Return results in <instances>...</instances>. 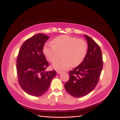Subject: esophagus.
Instances as JSON below:
<instances>
[{
  "mask_svg": "<svg viewBox=\"0 0 120 120\" xmlns=\"http://www.w3.org/2000/svg\"><path fill=\"white\" fill-rule=\"evenodd\" d=\"M57 71V73L58 74H60V73H61V71Z\"/></svg>",
  "mask_w": 120,
  "mask_h": 120,
  "instance_id": "esophagus-1",
  "label": "esophagus"
}]
</instances>
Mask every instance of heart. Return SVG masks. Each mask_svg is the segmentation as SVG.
Segmentation results:
<instances>
[{"instance_id": "1", "label": "heart", "mask_w": 120, "mask_h": 120, "mask_svg": "<svg viewBox=\"0 0 120 120\" xmlns=\"http://www.w3.org/2000/svg\"><path fill=\"white\" fill-rule=\"evenodd\" d=\"M87 50V44L84 40L64 35L53 39L52 45L45 44L43 52L46 59L52 63L56 62L60 57V54H62V59L53 66L55 69L62 70L71 65L72 67L79 65L86 56Z\"/></svg>"}]
</instances>
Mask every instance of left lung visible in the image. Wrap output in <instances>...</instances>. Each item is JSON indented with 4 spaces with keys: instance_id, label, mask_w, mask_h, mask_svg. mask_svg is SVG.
<instances>
[{
    "instance_id": "obj_1",
    "label": "left lung",
    "mask_w": 120,
    "mask_h": 120,
    "mask_svg": "<svg viewBox=\"0 0 120 120\" xmlns=\"http://www.w3.org/2000/svg\"><path fill=\"white\" fill-rule=\"evenodd\" d=\"M88 49L84 60L69 73V79L65 84L68 94L75 98L88 94L97 86L103 67L101 51L98 44L87 35Z\"/></svg>"
}]
</instances>
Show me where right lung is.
Listing matches in <instances>:
<instances>
[{
	"label": "right lung",
	"instance_id": "right-lung-1",
	"mask_svg": "<svg viewBox=\"0 0 120 120\" xmlns=\"http://www.w3.org/2000/svg\"><path fill=\"white\" fill-rule=\"evenodd\" d=\"M49 37L38 34L23 43L16 60V70L20 87L28 94L35 97L43 95L56 75L55 70L46 71L49 63L43 49Z\"/></svg>",
	"mask_w": 120,
	"mask_h": 120
}]
</instances>
